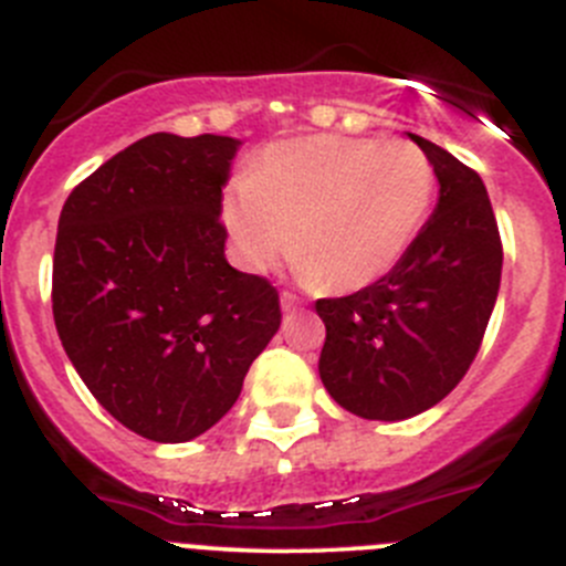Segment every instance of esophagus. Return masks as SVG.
I'll return each instance as SVG.
<instances>
[{"label":"esophagus","instance_id":"obj_1","mask_svg":"<svg viewBox=\"0 0 566 566\" xmlns=\"http://www.w3.org/2000/svg\"><path fill=\"white\" fill-rule=\"evenodd\" d=\"M295 310H301V301L295 298V295L282 293V312H295Z\"/></svg>","mask_w":566,"mask_h":566}]
</instances>
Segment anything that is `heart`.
<instances>
[{
    "label": "heart",
    "mask_w": 566,
    "mask_h": 566,
    "mask_svg": "<svg viewBox=\"0 0 566 566\" xmlns=\"http://www.w3.org/2000/svg\"><path fill=\"white\" fill-rule=\"evenodd\" d=\"M431 201L434 168L417 146L317 135L268 149L223 218L251 271L293 249L306 284L354 293L403 260Z\"/></svg>",
    "instance_id": "1"
}]
</instances>
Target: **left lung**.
<instances>
[{"label":"left lung","instance_id":"8db88e82","mask_svg":"<svg viewBox=\"0 0 566 566\" xmlns=\"http://www.w3.org/2000/svg\"><path fill=\"white\" fill-rule=\"evenodd\" d=\"M440 182L403 260L345 298H321V381L345 411L406 420L440 403L473 365L501 290L503 249L484 182L451 151L411 135Z\"/></svg>","mask_w":566,"mask_h":566}]
</instances>
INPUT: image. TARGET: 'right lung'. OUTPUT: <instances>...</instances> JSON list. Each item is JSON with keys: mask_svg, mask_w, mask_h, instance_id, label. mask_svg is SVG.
I'll use <instances>...</instances> for the list:
<instances>
[{"mask_svg": "<svg viewBox=\"0 0 566 566\" xmlns=\"http://www.w3.org/2000/svg\"><path fill=\"white\" fill-rule=\"evenodd\" d=\"M240 146L155 132L76 185L60 212V343L93 398L151 442L212 429L282 323L276 290L223 254Z\"/></svg>", "mask_w": 566, "mask_h": 566, "instance_id": "right-lung-1", "label": "right lung"}]
</instances>
